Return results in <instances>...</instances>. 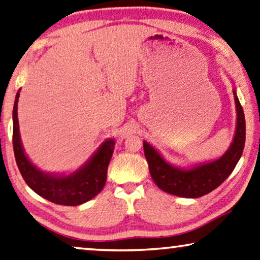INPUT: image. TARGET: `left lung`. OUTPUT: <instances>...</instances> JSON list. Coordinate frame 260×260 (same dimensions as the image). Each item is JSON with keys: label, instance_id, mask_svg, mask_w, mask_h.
Returning <instances> with one entry per match:
<instances>
[{"label": "left lung", "instance_id": "8db88e82", "mask_svg": "<svg viewBox=\"0 0 260 260\" xmlns=\"http://www.w3.org/2000/svg\"><path fill=\"white\" fill-rule=\"evenodd\" d=\"M237 111L236 132L232 144L220 158L200 162L192 167H177L166 161L147 141L144 152L153 181L164 192L182 198H199L221 185L238 164L245 145V116L236 89H233Z\"/></svg>", "mask_w": 260, "mask_h": 260}]
</instances>
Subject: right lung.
<instances>
[{"mask_svg": "<svg viewBox=\"0 0 260 260\" xmlns=\"http://www.w3.org/2000/svg\"><path fill=\"white\" fill-rule=\"evenodd\" d=\"M19 98L20 90L16 93L13 109V146L17 167L27 185L42 198L64 206H78L96 197L106 184L107 168L114 151V139H106L94 154L72 173L43 172L29 160L22 146L17 119Z\"/></svg>", "mask_w": 260, "mask_h": 260, "instance_id": "add662e5", "label": "right lung"}]
</instances>
